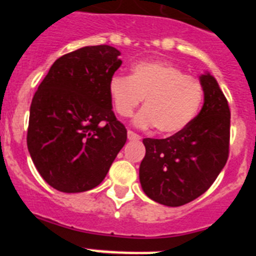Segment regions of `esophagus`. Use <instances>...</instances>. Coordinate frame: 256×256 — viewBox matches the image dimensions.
Segmentation results:
<instances>
[{
  "label": "esophagus",
  "instance_id": "obj_1",
  "mask_svg": "<svg viewBox=\"0 0 256 256\" xmlns=\"http://www.w3.org/2000/svg\"><path fill=\"white\" fill-rule=\"evenodd\" d=\"M126 136H128V140H130V141H138V140L141 138V137H140L137 133L133 132V130H128V132H126Z\"/></svg>",
  "mask_w": 256,
  "mask_h": 256
}]
</instances>
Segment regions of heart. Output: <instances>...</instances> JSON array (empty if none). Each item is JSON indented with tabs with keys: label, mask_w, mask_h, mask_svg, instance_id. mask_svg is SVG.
<instances>
[{
	"label": "heart",
	"mask_w": 256,
	"mask_h": 256,
	"mask_svg": "<svg viewBox=\"0 0 256 256\" xmlns=\"http://www.w3.org/2000/svg\"><path fill=\"white\" fill-rule=\"evenodd\" d=\"M108 96L115 112L123 118L130 116L144 97V108L134 118L136 126H156L160 133L174 134L195 119L204 100V87L177 65L141 61L133 65L130 76L110 79Z\"/></svg>",
	"instance_id": "obj_1"
}]
</instances>
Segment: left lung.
<instances>
[{
    "instance_id": "8db88e82",
    "label": "left lung",
    "mask_w": 256,
    "mask_h": 256,
    "mask_svg": "<svg viewBox=\"0 0 256 256\" xmlns=\"http://www.w3.org/2000/svg\"><path fill=\"white\" fill-rule=\"evenodd\" d=\"M204 105L198 116L168 138H144L146 155L140 182L151 200L180 206L209 190L230 154V112L218 82L209 73L200 76Z\"/></svg>"
}]
</instances>
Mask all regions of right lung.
<instances>
[{
	"instance_id": "1",
	"label": "right lung",
	"mask_w": 256,
	"mask_h": 256,
	"mask_svg": "<svg viewBox=\"0 0 256 256\" xmlns=\"http://www.w3.org/2000/svg\"><path fill=\"white\" fill-rule=\"evenodd\" d=\"M108 44L87 46L52 64L30 104L26 144L36 168L66 194L98 186L126 141L108 82L122 65Z\"/></svg>"
}]
</instances>
